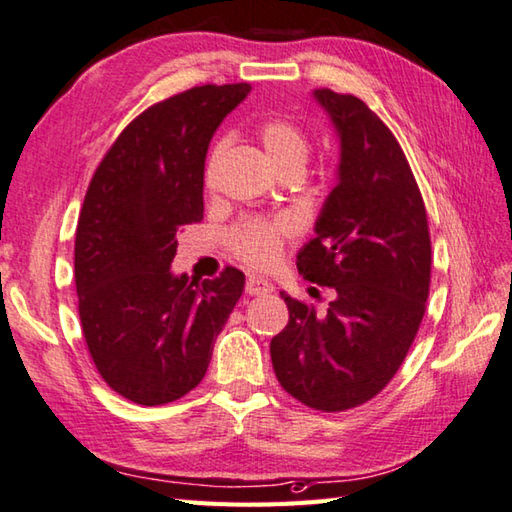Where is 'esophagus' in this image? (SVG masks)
<instances>
[{
	"mask_svg": "<svg viewBox=\"0 0 512 512\" xmlns=\"http://www.w3.org/2000/svg\"><path fill=\"white\" fill-rule=\"evenodd\" d=\"M245 289H247L249 296H263V294L274 292V285L263 276H249L247 283H245Z\"/></svg>",
	"mask_w": 512,
	"mask_h": 512,
	"instance_id": "34e87169",
	"label": "esophagus"
}]
</instances>
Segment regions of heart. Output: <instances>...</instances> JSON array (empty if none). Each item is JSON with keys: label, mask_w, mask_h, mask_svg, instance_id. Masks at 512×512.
Here are the masks:
<instances>
[{"label": "heart", "mask_w": 512, "mask_h": 512, "mask_svg": "<svg viewBox=\"0 0 512 512\" xmlns=\"http://www.w3.org/2000/svg\"><path fill=\"white\" fill-rule=\"evenodd\" d=\"M258 138L263 142L267 158L272 165L278 167L289 160L307 158V138L305 133L296 127L294 122L283 118H269L260 122ZM225 151V142H216L214 149L209 151L207 165H205V182L214 178L216 162L220 153ZM296 234V225L292 218L281 216L276 220H263V218H243L240 223L229 231V247L240 260L254 265V267H269L274 265L283 252L285 238Z\"/></svg>", "instance_id": "heart-1"}]
</instances>
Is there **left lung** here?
Segmentation results:
<instances>
[{"mask_svg":"<svg viewBox=\"0 0 512 512\" xmlns=\"http://www.w3.org/2000/svg\"><path fill=\"white\" fill-rule=\"evenodd\" d=\"M339 136L336 185L296 256L334 289L325 314L281 292L289 323L269 345L278 383L305 406L341 412L376 397L417 336L430 289L421 191L397 138L354 95L316 89Z\"/></svg>","mask_w":512,"mask_h":512,"instance_id":"1","label":"left lung"}]
</instances>
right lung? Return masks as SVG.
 Returning a JSON list of instances; mask_svg holds the SVG:
<instances>
[{"label":"right lung","mask_w":512,"mask_h":512,"mask_svg":"<svg viewBox=\"0 0 512 512\" xmlns=\"http://www.w3.org/2000/svg\"><path fill=\"white\" fill-rule=\"evenodd\" d=\"M252 86L205 84L149 106L106 153L75 231V287L91 359L124 399L162 406L194 390L245 287L173 274L180 231L200 223L209 142Z\"/></svg>","instance_id":"1"}]
</instances>
